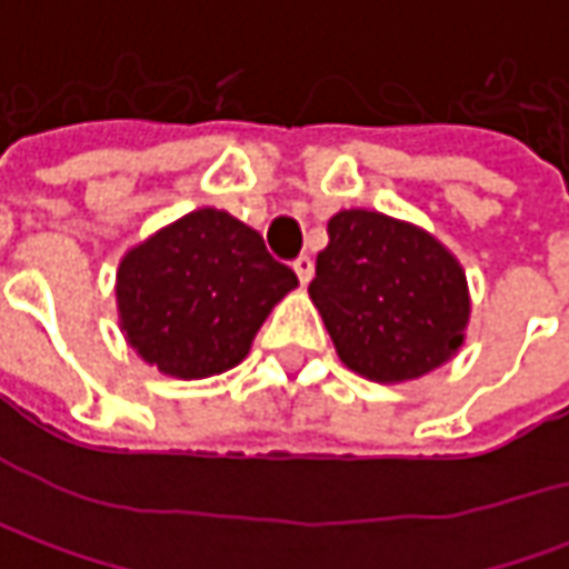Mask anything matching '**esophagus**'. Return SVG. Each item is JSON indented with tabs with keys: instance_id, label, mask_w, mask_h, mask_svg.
<instances>
[{
	"instance_id": "obj_1",
	"label": "esophagus",
	"mask_w": 569,
	"mask_h": 569,
	"mask_svg": "<svg viewBox=\"0 0 569 569\" xmlns=\"http://www.w3.org/2000/svg\"><path fill=\"white\" fill-rule=\"evenodd\" d=\"M295 272L297 278H300V284L307 288V284H310V278H313V259H310V256H297Z\"/></svg>"
}]
</instances>
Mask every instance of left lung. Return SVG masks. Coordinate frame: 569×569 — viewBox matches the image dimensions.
Instances as JSON below:
<instances>
[{"instance_id":"left-lung-1","label":"left lung","mask_w":569,"mask_h":569,"mask_svg":"<svg viewBox=\"0 0 569 569\" xmlns=\"http://www.w3.org/2000/svg\"><path fill=\"white\" fill-rule=\"evenodd\" d=\"M310 297L341 363L373 382L418 380L466 341L459 259L427 230L367 208L329 218Z\"/></svg>"}]
</instances>
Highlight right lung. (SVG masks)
Wrapping results in <instances>:
<instances>
[{
  "label": "right lung",
  "instance_id": "right-lung-1",
  "mask_svg": "<svg viewBox=\"0 0 569 569\" xmlns=\"http://www.w3.org/2000/svg\"><path fill=\"white\" fill-rule=\"evenodd\" d=\"M295 288L297 274L274 262L256 230L199 208L122 256L120 329L144 363L202 380L243 361L259 326Z\"/></svg>",
  "mask_w": 569,
  "mask_h": 569
}]
</instances>
